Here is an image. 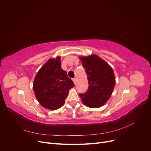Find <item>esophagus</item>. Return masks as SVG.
I'll return each mask as SVG.
<instances>
[{
  "instance_id": "obj_1",
  "label": "esophagus",
  "mask_w": 151,
  "mask_h": 151,
  "mask_svg": "<svg viewBox=\"0 0 151 151\" xmlns=\"http://www.w3.org/2000/svg\"><path fill=\"white\" fill-rule=\"evenodd\" d=\"M72 81H73V82H74V84L76 85V83H77V81H76V78H73V79H72Z\"/></svg>"
}]
</instances>
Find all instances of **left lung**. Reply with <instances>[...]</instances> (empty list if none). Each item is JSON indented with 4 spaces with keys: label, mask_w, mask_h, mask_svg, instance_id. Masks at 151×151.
Returning a JSON list of instances; mask_svg holds the SVG:
<instances>
[{
    "label": "left lung",
    "mask_w": 151,
    "mask_h": 151,
    "mask_svg": "<svg viewBox=\"0 0 151 151\" xmlns=\"http://www.w3.org/2000/svg\"><path fill=\"white\" fill-rule=\"evenodd\" d=\"M88 74L89 87L85 93L79 94L82 101L89 108L104 104L112 94L115 78L111 66L96 55L80 57Z\"/></svg>",
    "instance_id": "1"
}]
</instances>
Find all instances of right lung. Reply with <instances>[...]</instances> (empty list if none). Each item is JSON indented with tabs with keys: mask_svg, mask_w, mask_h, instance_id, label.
Returning <instances> with one entry per match:
<instances>
[{
	"mask_svg": "<svg viewBox=\"0 0 151 151\" xmlns=\"http://www.w3.org/2000/svg\"><path fill=\"white\" fill-rule=\"evenodd\" d=\"M60 57L50 58L35 76L33 90L44 108L55 110L65 103L68 91L74 86L67 72L61 68Z\"/></svg>",
	"mask_w": 151,
	"mask_h": 151,
	"instance_id": "right-lung-1",
	"label": "right lung"
}]
</instances>
